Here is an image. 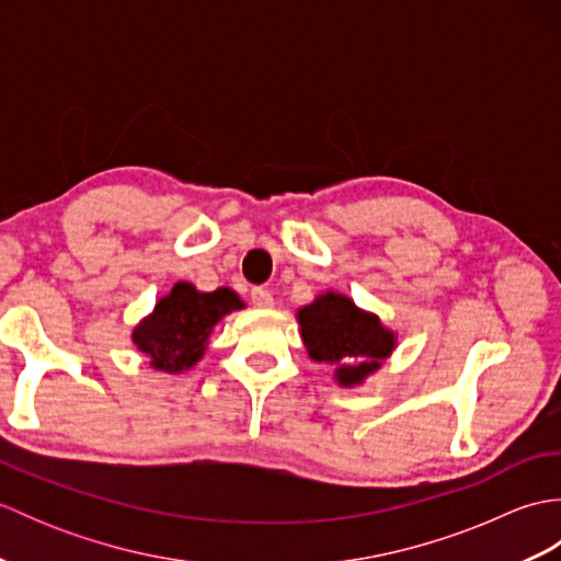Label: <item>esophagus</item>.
Listing matches in <instances>:
<instances>
[{
	"label": "esophagus",
	"mask_w": 561,
	"mask_h": 561,
	"mask_svg": "<svg viewBox=\"0 0 561 561\" xmlns=\"http://www.w3.org/2000/svg\"><path fill=\"white\" fill-rule=\"evenodd\" d=\"M250 301H253L255 308H272L274 306L272 294L262 287H255L253 291H250Z\"/></svg>",
	"instance_id": "obj_1"
}]
</instances>
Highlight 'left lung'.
Here are the masks:
<instances>
[{
	"label": "left lung",
	"instance_id": "1",
	"mask_svg": "<svg viewBox=\"0 0 561 561\" xmlns=\"http://www.w3.org/2000/svg\"><path fill=\"white\" fill-rule=\"evenodd\" d=\"M304 347L318 364L335 368L342 388L364 386L398 347V332L376 313L364 311L347 294L325 291L296 311Z\"/></svg>",
	"mask_w": 561,
	"mask_h": 561
}]
</instances>
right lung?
<instances>
[{"mask_svg": "<svg viewBox=\"0 0 561 561\" xmlns=\"http://www.w3.org/2000/svg\"><path fill=\"white\" fill-rule=\"evenodd\" d=\"M245 304L233 289L199 291L195 284L175 282L153 311L133 330L135 347L149 356V366L163 374H185L207 352L214 325Z\"/></svg>", "mask_w": 561, "mask_h": 561, "instance_id": "right-lung-1", "label": "right lung"}]
</instances>
